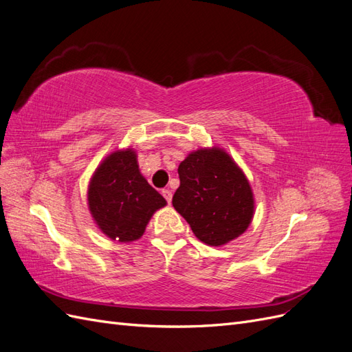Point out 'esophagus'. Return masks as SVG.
<instances>
[{
    "mask_svg": "<svg viewBox=\"0 0 352 352\" xmlns=\"http://www.w3.org/2000/svg\"><path fill=\"white\" fill-rule=\"evenodd\" d=\"M162 194H163V197L166 198V201H167L168 204H170V202H172V198H173L172 190H170V189H163V190H162Z\"/></svg>",
    "mask_w": 352,
    "mask_h": 352,
    "instance_id": "1",
    "label": "esophagus"
}]
</instances>
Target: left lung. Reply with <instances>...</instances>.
Listing matches in <instances>:
<instances>
[{"label": "left lung", "mask_w": 352, "mask_h": 352, "mask_svg": "<svg viewBox=\"0 0 352 352\" xmlns=\"http://www.w3.org/2000/svg\"><path fill=\"white\" fill-rule=\"evenodd\" d=\"M173 207L210 247L236 239L251 225L255 201L250 180L223 148H199L177 168Z\"/></svg>", "instance_id": "1"}]
</instances>
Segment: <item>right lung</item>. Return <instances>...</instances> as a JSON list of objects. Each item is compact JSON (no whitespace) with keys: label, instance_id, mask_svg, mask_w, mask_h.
I'll list each match as a JSON object with an SVG mask.
<instances>
[{"label":"right lung","instance_id":"1","mask_svg":"<svg viewBox=\"0 0 352 352\" xmlns=\"http://www.w3.org/2000/svg\"><path fill=\"white\" fill-rule=\"evenodd\" d=\"M167 201L146 182L133 148L105 157L88 185V208L97 228L117 242L138 241Z\"/></svg>","mask_w":352,"mask_h":352}]
</instances>
